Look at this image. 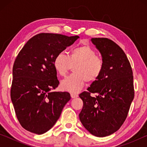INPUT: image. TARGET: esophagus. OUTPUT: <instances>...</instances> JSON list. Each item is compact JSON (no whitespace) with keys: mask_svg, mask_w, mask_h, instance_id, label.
I'll use <instances>...</instances> for the list:
<instances>
[{"mask_svg":"<svg viewBox=\"0 0 147 147\" xmlns=\"http://www.w3.org/2000/svg\"><path fill=\"white\" fill-rule=\"evenodd\" d=\"M71 97L72 98H76V97H78V95L77 94H75V93H71Z\"/></svg>","mask_w":147,"mask_h":147,"instance_id":"1","label":"esophagus"}]
</instances>
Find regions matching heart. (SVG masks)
Here are the masks:
<instances>
[{
    "mask_svg": "<svg viewBox=\"0 0 147 147\" xmlns=\"http://www.w3.org/2000/svg\"><path fill=\"white\" fill-rule=\"evenodd\" d=\"M54 69L59 76H64L74 67L73 74L67 77L61 83L64 90L72 93L80 91L85 84L98 80L104 70V61L96 52L88 45L72 49L68 56L64 53L57 54L54 59Z\"/></svg>",
    "mask_w": 147,
    "mask_h": 147,
    "instance_id": "heart-1",
    "label": "heart"
}]
</instances>
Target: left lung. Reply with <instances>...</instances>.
Masks as SVG:
<instances>
[{"instance_id": "obj_1", "label": "left lung", "mask_w": 147, "mask_h": 147, "mask_svg": "<svg viewBox=\"0 0 147 147\" xmlns=\"http://www.w3.org/2000/svg\"><path fill=\"white\" fill-rule=\"evenodd\" d=\"M91 40L101 53L104 67L98 79L79 94L84 103L79 118L91 134L105 137L117 131L127 117L134 98L133 72L115 42L100 38Z\"/></svg>"}]
</instances>
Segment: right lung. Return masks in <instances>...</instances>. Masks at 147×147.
I'll return each mask as SVG.
<instances>
[{
  "label": "right lung",
  "instance_id": "right-lung-1",
  "mask_svg": "<svg viewBox=\"0 0 147 147\" xmlns=\"http://www.w3.org/2000/svg\"><path fill=\"white\" fill-rule=\"evenodd\" d=\"M78 38L39 34L30 39L17 56L10 96L17 118L25 130L36 134L47 132L71 99L68 92L52 91L59 84L53 61Z\"/></svg>",
  "mask_w": 147,
  "mask_h": 147
}]
</instances>
